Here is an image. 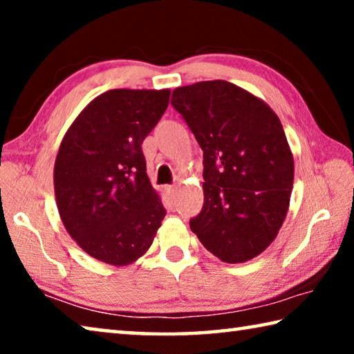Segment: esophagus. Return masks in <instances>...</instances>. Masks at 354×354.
<instances>
[{"instance_id":"esophagus-1","label":"esophagus","mask_w":354,"mask_h":354,"mask_svg":"<svg viewBox=\"0 0 354 354\" xmlns=\"http://www.w3.org/2000/svg\"><path fill=\"white\" fill-rule=\"evenodd\" d=\"M167 192H169V195L171 196V198H175L178 187H176V185H169V187H167Z\"/></svg>"}]
</instances>
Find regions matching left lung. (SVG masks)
Returning a JSON list of instances; mask_svg holds the SVG:
<instances>
[{
	"label": "left lung",
	"instance_id": "8db88e82",
	"mask_svg": "<svg viewBox=\"0 0 354 354\" xmlns=\"http://www.w3.org/2000/svg\"><path fill=\"white\" fill-rule=\"evenodd\" d=\"M171 104L203 149L205 203L192 232L226 263L253 259L277 239L289 211L293 154L279 117L223 80L176 87Z\"/></svg>",
	"mask_w": 354,
	"mask_h": 354
}]
</instances>
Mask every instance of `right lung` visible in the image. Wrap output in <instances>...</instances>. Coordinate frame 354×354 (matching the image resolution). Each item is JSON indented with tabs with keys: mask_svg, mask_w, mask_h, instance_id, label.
<instances>
[{
	"mask_svg": "<svg viewBox=\"0 0 354 354\" xmlns=\"http://www.w3.org/2000/svg\"><path fill=\"white\" fill-rule=\"evenodd\" d=\"M170 91L112 88L70 124L55 162V195L73 241L113 267L151 247L165 209L147 175L142 143L169 106Z\"/></svg>",
	"mask_w": 354,
	"mask_h": 354,
	"instance_id": "right-lung-1",
	"label": "right lung"
}]
</instances>
